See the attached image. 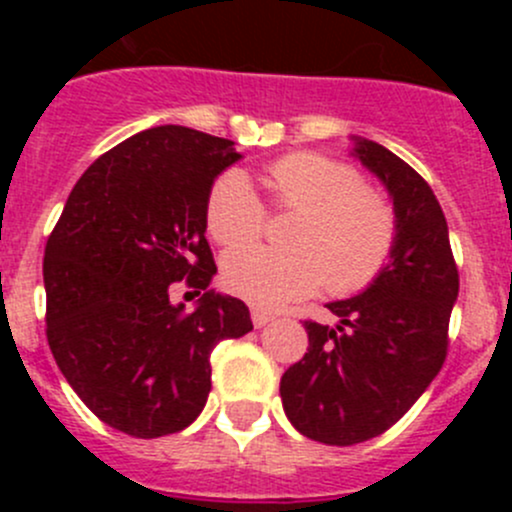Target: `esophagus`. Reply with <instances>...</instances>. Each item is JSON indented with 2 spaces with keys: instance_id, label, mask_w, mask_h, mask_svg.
Masks as SVG:
<instances>
[{
  "instance_id": "esophagus-1",
  "label": "esophagus",
  "mask_w": 512,
  "mask_h": 512,
  "mask_svg": "<svg viewBox=\"0 0 512 512\" xmlns=\"http://www.w3.org/2000/svg\"><path fill=\"white\" fill-rule=\"evenodd\" d=\"M272 314L270 312H265V309H252V324H255L257 329H262V327H267V324L272 322Z\"/></svg>"
}]
</instances>
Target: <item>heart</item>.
Listing matches in <instances>:
<instances>
[{
  "instance_id": "1",
  "label": "heart",
  "mask_w": 512,
  "mask_h": 512,
  "mask_svg": "<svg viewBox=\"0 0 512 512\" xmlns=\"http://www.w3.org/2000/svg\"><path fill=\"white\" fill-rule=\"evenodd\" d=\"M272 198L297 210L287 247L245 245L223 260V285L255 307H280L327 282L337 294L364 289L389 262L396 220L381 195L364 188L352 165L322 153H289L267 170ZM260 198L245 170L213 180L205 223L223 245L252 240L262 227Z\"/></svg>"
}]
</instances>
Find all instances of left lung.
<instances>
[{"label": "left lung", "instance_id": "8db88e82", "mask_svg": "<svg viewBox=\"0 0 512 512\" xmlns=\"http://www.w3.org/2000/svg\"><path fill=\"white\" fill-rule=\"evenodd\" d=\"M352 156L394 203L396 240L369 287L329 302L337 324L304 322L309 349L282 374L285 414L302 436L354 446L394 426L441 371L458 270L431 185L389 148L352 136Z\"/></svg>", "mask_w": 512, "mask_h": 512}]
</instances>
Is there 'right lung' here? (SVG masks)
<instances>
[{
    "instance_id": "right-lung-1",
    "label": "right lung",
    "mask_w": 512,
    "mask_h": 512,
    "mask_svg": "<svg viewBox=\"0 0 512 512\" xmlns=\"http://www.w3.org/2000/svg\"><path fill=\"white\" fill-rule=\"evenodd\" d=\"M235 141L156 126L103 153L71 190L44 252L46 339L61 374L116 431H183L210 394V354L252 329L250 309L210 289L205 240L213 180ZM204 292L193 313L173 281Z\"/></svg>"
}]
</instances>
